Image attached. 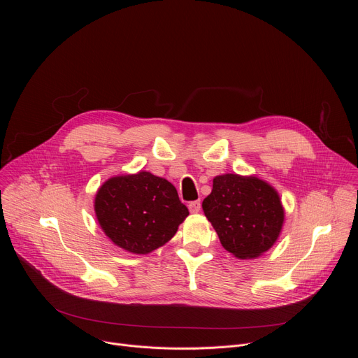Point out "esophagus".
<instances>
[{"label": "esophagus", "instance_id": "esophagus-1", "mask_svg": "<svg viewBox=\"0 0 358 358\" xmlns=\"http://www.w3.org/2000/svg\"><path fill=\"white\" fill-rule=\"evenodd\" d=\"M188 210L191 214H196L201 210V201H192L188 203Z\"/></svg>", "mask_w": 358, "mask_h": 358}]
</instances>
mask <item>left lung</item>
Returning <instances> with one entry per match:
<instances>
[{
  "label": "left lung",
  "mask_w": 358,
  "mask_h": 358,
  "mask_svg": "<svg viewBox=\"0 0 358 358\" xmlns=\"http://www.w3.org/2000/svg\"><path fill=\"white\" fill-rule=\"evenodd\" d=\"M202 210L222 246L239 259L258 258L272 248L285 221L278 191L252 176H217Z\"/></svg>",
  "instance_id": "left-lung-1"
}]
</instances>
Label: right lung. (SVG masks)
<instances>
[{"mask_svg": "<svg viewBox=\"0 0 358 358\" xmlns=\"http://www.w3.org/2000/svg\"><path fill=\"white\" fill-rule=\"evenodd\" d=\"M94 213L115 245L137 255L169 242L189 214L176 187L148 171L109 178L96 194Z\"/></svg>", "mask_w": 358, "mask_h": 358, "instance_id": "add662e5", "label": "right lung"}]
</instances>
